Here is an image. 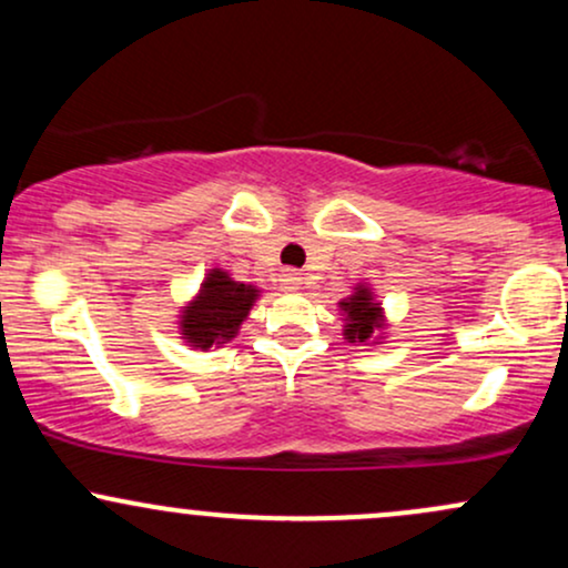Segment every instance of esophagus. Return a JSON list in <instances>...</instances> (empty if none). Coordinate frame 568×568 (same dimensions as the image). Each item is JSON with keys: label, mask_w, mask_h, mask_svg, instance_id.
I'll use <instances>...</instances> for the list:
<instances>
[{"label": "esophagus", "mask_w": 568, "mask_h": 568, "mask_svg": "<svg viewBox=\"0 0 568 568\" xmlns=\"http://www.w3.org/2000/svg\"><path fill=\"white\" fill-rule=\"evenodd\" d=\"M280 288H283V291H298V288H302V277H298V272H285V275L280 277Z\"/></svg>", "instance_id": "34e87169"}]
</instances>
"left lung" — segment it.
I'll use <instances>...</instances> for the list:
<instances>
[{
  "label": "left lung",
  "instance_id": "obj_1",
  "mask_svg": "<svg viewBox=\"0 0 568 568\" xmlns=\"http://www.w3.org/2000/svg\"><path fill=\"white\" fill-rule=\"evenodd\" d=\"M338 310L344 315V338L349 344H379L387 321H384L382 304L376 302L368 285L357 283L355 291L338 302Z\"/></svg>",
  "mask_w": 568,
  "mask_h": 568
}]
</instances>
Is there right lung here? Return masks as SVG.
Masks as SVG:
<instances>
[{
	"mask_svg": "<svg viewBox=\"0 0 568 568\" xmlns=\"http://www.w3.org/2000/svg\"><path fill=\"white\" fill-rule=\"evenodd\" d=\"M258 296L262 291L256 285L240 283L224 270H211L202 280L197 296L181 306V338H186L192 349L202 352L211 349L213 344L221 347V344L232 342Z\"/></svg>",
	"mask_w": 568,
	"mask_h": 568,
	"instance_id": "add662e5",
	"label": "right lung"
}]
</instances>
